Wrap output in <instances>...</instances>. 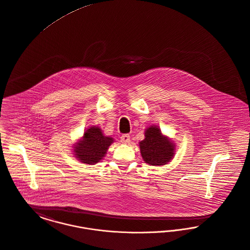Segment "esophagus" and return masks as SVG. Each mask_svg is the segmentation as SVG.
I'll return each instance as SVG.
<instances>
[{"mask_svg":"<svg viewBox=\"0 0 250 250\" xmlns=\"http://www.w3.org/2000/svg\"><path fill=\"white\" fill-rule=\"evenodd\" d=\"M121 142L123 144H129L130 142V136L128 134H123L121 136Z\"/></svg>","mask_w":250,"mask_h":250,"instance_id":"34e87169","label":"esophagus"}]
</instances>
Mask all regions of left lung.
<instances>
[{
	"label": "left lung",
	"instance_id": "obj_1",
	"mask_svg": "<svg viewBox=\"0 0 250 250\" xmlns=\"http://www.w3.org/2000/svg\"><path fill=\"white\" fill-rule=\"evenodd\" d=\"M144 161L150 165H163L174 156L175 145L162 135L157 126H150L146 131V139L140 143Z\"/></svg>",
	"mask_w": 250,
	"mask_h": 250
}]
</instances>
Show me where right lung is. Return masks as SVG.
Here are the masks:
<instances>
[{
	"mask_svg": "<svg viewBox=\"0 0 250 250\" xmlns=\"http://www.w3.org/2000/svg\"><path fill=\"white\" fill-rule=\"evenodd\" d=\"M113 139L104 136L99 127L93 126L84 133L83 139L74 147V155L83 163L94 164L104 157Z\"/></svg>",
	"mask_w": 250,
	"mask_h": 250,
	"instance_id": "add662e5",
	"label": "right lung"
}]
</instances>
